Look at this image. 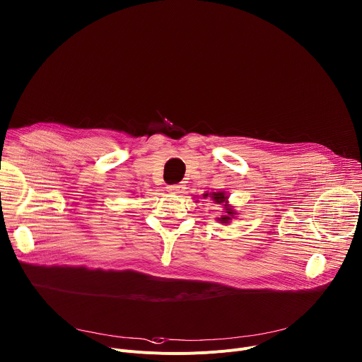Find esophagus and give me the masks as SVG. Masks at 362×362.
<instances>
[{
    "instance_id": "obj_1",
    "label": "esophagus",
    "mask_w": 362,
    "mask_h": 362,
    "mask_svg": "<svg viewBox=\"0 0 362 362\" xmlns=\"http://www.w3.org/2000/svg\"><path fill=\"white\" fill-rule=\"evenodd\" d=\"M168 189H169V192H173V193H182L185 186L183 185H169Z\"/></svg>"
}]
</instances>
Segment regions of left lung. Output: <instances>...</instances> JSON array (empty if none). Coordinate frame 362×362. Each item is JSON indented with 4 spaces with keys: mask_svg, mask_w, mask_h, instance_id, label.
Instances as JSON below:
<instances>
[{
    "mask_svg": "<svg viewBox=\"0 0 362 362\" xmlns=\"http://www.w3.org/2000/svg\"><path fill=\"white\" fill-rule=\"evenodd\" d=\"M208 194H209V193H205L204 196H208ZM211 198H212L216 204H222L223 208H225V214H223L221 218H218V221H221V223H229V221H231V219L234 218L235 212L233 211L231 206H229V205L226 204V198H228V196H225L223 192H212V193H211Z\"/></svg>",
    "mask_w": 362,
    "mask_h": 362,
    "instance_id": "8db88e82",
    "label": "left lung"
}]
</instances>
